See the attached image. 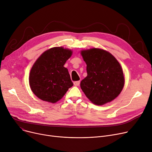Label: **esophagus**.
Wrapping results in <instances>:
<instances>
[{"label":"esophagus","instance_id":"obj_1","mask_svg":"<svg viewBox=\"0 0 152 152\" xmlns=\"http://www.w3.org/2000/svg\"><path fill=\"white\" fill-rule=\"evenodd\" d=\"M80 81H76V82H74V85L75 86H78L79 85H80Z\"/></svg>","mask_w":152,"mask_h":152}]
</instances>
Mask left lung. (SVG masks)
Returning a JSON list of instances; mask_svg holds the SVG:
<instances>
[{
  "mask_svg": "<svg viewBox=\"0 0 152 152\" xmlns=\"http://www.w3.org/2000/svg\"><path fill=\"white\" fill-rule=\"evenodd\" d=\"M87 76L80 87L91 102L96 105L110 102L121 92L124 85L123 71L116 59L104 50L93 48L82 50Z\"/></svg>",
  "mask_w": 152,
  "mask_h": 152,
  "instance_id": "1",
  "label": "left lung"
}]
</instances>
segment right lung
<instances>
[{
    "label": "right lung",
    "mask_w": 152,
    "mask_h": 152,
    "mask_svg": "<svg viewBox=\"0 0 152 152\" xmlns=\"http://www.w3.org/2000/svg\"><path fill=\"white\" fill-rule=\"evenodd\" d=\"M72 54L69 49L53 48L43 53L35 62L30 71L29 83L38 98L56 103L73 86L68 70L64 67Z\"/></svg>",
    "instance_id": "add662e5"
}]
</instances>
